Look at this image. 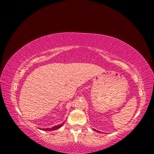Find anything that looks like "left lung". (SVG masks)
Instances as JSON below:
<instances>
[{"label": "left lung", "mask_w": 154, "mask_h": 154, "mask_svg": "<svg viewBox=\"0 0 154 154\" xmlns=\"http://www.w3.org/2000/svg\"><path fill=\"white\" fill-rule=\"evenodd\" d=\"M95 130V131H96V130Z\"/></svg>", "instance_id": "obj_1"}]
</instances>
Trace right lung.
I'll return each mask as SVG.
<instances>
[{
    "mask_svg": "<svg viewBox=\"0 0 154 154\" xmlns=\"http://www.w3.org/2000/svg\"><path fill=\"white\" fill-rule=\"evenodd\" d=\"M63 123H62V124H61V125H57V126H55V127H52L51 128H44V129H42V130H48V131H49V130H56V129H58L59 128L61 127L63 125Z\"/></svg>",
    "mask_w": 154,
    "mask_h": 154,
    "instance_id": "right-lung-1",
    "label": "right lung"
}]
</instances>
